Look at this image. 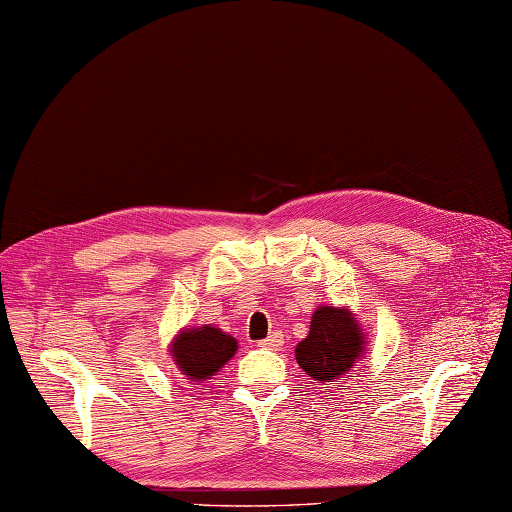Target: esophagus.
Returning <instances> with one entry per match:
<instances>
[{
    "label": "esophagus",
    "mask_w": 512,
    "mask_h": 512,
    "mask_svg": "<svg viewBox=\"0 0 512 512\" xmlns=\"http://www.w3.org/2000/svg\"><path fill=\"white\" fill-rule=\"evenodd\" d=\"M257 346L264 348V350H281V346H283V333L274 331V333H270L266 339H261V342H259Z\"/></svg>",
    "instance_id": "esophagus-1"
}]
</instances>
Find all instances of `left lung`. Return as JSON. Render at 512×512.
Here are the masks:
<instances>
[{"instance_id": "8db88e82", "label": "left lung", "mask_w": 512, "mask_h": 512, "mask_svg": "<svg viewBox=\"0 0 512 512\" xmlns=\"http://www.w3.org/2000/svg\"><path fill=\"white\" fill-rule=\"evenodd\" d=\"M365 350V335L355 313L344 307H318L309 335L296 346V361L313 381L339 383Z\"/></svg>"}]
</instances>
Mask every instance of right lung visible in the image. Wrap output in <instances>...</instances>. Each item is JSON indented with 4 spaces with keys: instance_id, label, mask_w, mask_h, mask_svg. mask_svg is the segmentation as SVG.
Here are the masks:
<instances>
[{
    "instance_id": "right-lung-1",
    "label": "right lung",
    "mask_w": 512,
    "mask_h": 512,
    "mask_svg": "<svg viewBox=\"0 0 512 512\" xmlns=\"http://www.w3.org/2000/svg\"><path fill=\"white\" fill-rule=\"evenodd\" d=\"M238 350V342L216 326H199V329H183L170 344V357L183 376L192 383H201L220 372Z\"/></svg>"
}]
</instances>
